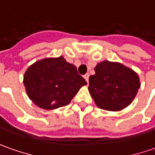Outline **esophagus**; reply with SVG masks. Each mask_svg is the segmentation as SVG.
<instances>
[{
  "label": "esophagus",
  "instance_id": "34e87169",
  "mask_svg": "<svg viewBox=\"0 0 155 155\" xmlns=\"http://www.w3.org/2000/svg\"><path fill=\"white\" fill-rule=\"evenodd\" d=\"M83 77L85 78V80H86V81L88 82V81H89V74L86 73V74H84V75H83Z\"/></svg>",
  "mask_w": 155,
  "mask_h": 155
}]
</instances>
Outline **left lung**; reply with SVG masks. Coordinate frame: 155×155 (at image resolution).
<instances>
[{"instance_id": "left-lung-1", "label": "left lung", "mask_w": 155, "mask_h": 155, "mask_svg": "<svg viewBox=\"0 0 155 155\" xmlns=\"http://www.w3.org/2000/svg\"><path fill=\"white\" fill-rule=\"evenodd\" d=\"M95 74L89 77L88 89L97 106L118 111L132 102L140 87L138 75L122 64L109 61L95 67Z\"/></svg>"}]
</instances>
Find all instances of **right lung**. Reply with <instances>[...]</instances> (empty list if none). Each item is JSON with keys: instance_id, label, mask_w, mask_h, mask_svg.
Masks as SVG:
<instances>
[{"instance_id": "add662e5", "label": "right lung", "mask_w": 155, "mask_h": 155, "mask_svg": "<svg viewBox=\"0 0 155 155\" xmlns=\"http://www.w3.org/2000/svg\"><path fill=\"white\" fill-rule=\"evenodd\" d=\"M24 84L35 105L44 109H54L68 105L87 82L78 74L74 65L59 57L32 64L25 72Z\"/></svg>"}]
</instances>
